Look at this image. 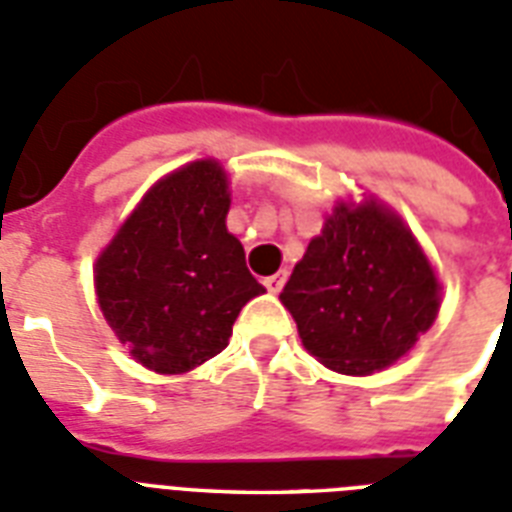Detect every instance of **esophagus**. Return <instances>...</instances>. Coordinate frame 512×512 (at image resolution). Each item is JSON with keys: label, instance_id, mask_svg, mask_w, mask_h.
Returning a JSON list of instances; mask_svg holds the SVG:
<instances>
[{"label": "esophagus", "instance_id": "esophagus-1", "mask_svg": "<svg viewBox=\"0 0 512 512\" xmlns=\"http://www.w3.org/2000/svg\"><path fill=\"white\" fill-rule=\"evenodd\" d=\"M286 276H289L286 270H278V273H273V276L265 278L263 284L268 286V292H281V289H284V284H286Z\"/></svg>", "mask_w": 512, "mask_h": 512}]
</instances>
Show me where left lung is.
Wrapping results in <instances>:
<instances>
[{"instance_id":"left-lung-1","label":"left lung","mask_w":512,"mask_h":512,"mask_svg":"<svg viewBox=\"0 0 512 512\" xmlns=\"http://www.w3.org/2000/svg\"><path fill=\"white\" fill-rule=\"evenodd\" d=\"M281 302L326 368L368 376L400 360L439 310V281L400 218L336 207L286 281Z\"/></svg>"}]
</instances>
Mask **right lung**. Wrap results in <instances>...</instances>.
Listing matches in <instances>:
<instances>
[{
	"label": "right lung",
	"instance_id": "obj_1",
	"mask_svg": "<svg viewBox=\"0 0 512 512\" xmlns=\"http://www.w3.org/2000/svg\"><path fill=\"white\" fill-rule=\"evenodd\" d=\"M226 173L199 160L157 181L97 260L107 323L144 368L186 373L226 350L263 284L228 234Z\"/></svg>",
	"mask_w": 512,
	"mask_h": 512
}]
</instances>
